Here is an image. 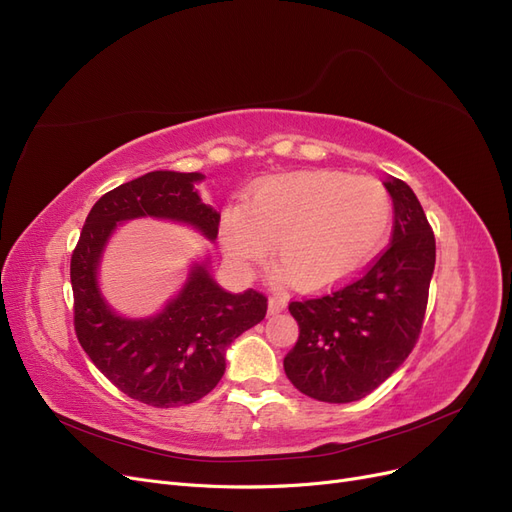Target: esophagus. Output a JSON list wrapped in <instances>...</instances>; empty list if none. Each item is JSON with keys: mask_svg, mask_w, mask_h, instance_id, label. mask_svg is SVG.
Instances as JSON below:
<instances>
[{"mask_svg": "<svg viewBox=\"0 0 512 512\" xmlns=\"http://www.w3.org/2000/svg\"><path fill=\"white\" fill-rule=\"evenodd\" d=\"M285 306H287V297L285 295H272L270 301H268V312L270 314H278V312L285 310Z\"/></svg>", "mask_w": 512, "mask_h": 512, "instance_id": "1", "label": "esophagus"}]
</instances>
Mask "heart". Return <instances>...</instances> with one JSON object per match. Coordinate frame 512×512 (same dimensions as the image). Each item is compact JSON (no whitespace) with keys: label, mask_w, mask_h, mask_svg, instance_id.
<instances>
[{"label":"heart","mask_w":512,"mask_h":512,"mask_svg":"<svg viewBox=\"0 0 512 512\" xmlns=\"http://www.w3.org/2000/svg\"><path fill=\"white\" fill-rule=\"evenodd\" d=\"M392 223L388 189L371 177L314 170L268 179L221 217L223 249L238 266L278 263L306 291L346 280L377 253Z\"/></svg>","instance_id":"1"}]
</instances>
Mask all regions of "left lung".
I'll return each instance as SVG.
<instances>
[{"instance_id": "left-lung-1", "label": "left lung", "mask_w": 512, "mask_h": 512, "mask_svg": "<svg viewBox=\"0 0 512 512\" xmlns=\"http://www.w3.org/2000/svg\"><path fill=\"white\" fill-rule=\"evenodd\" d=\"M384 185L394 204L390 244L346 285L289 304L299 339L285 356V373L316 401L363 399L405 363L422 333L434 232L405 181Z\"/></svg>"}]
</instances>
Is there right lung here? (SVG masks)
I'll return each instance as SVG.
<instances>
[{
  "mask_svg": "<svg viewBox=\"0 0 512 512\" xmlns=\"http://www.w3.org/2000/svg\"><path fill=\"white\" fill-rule=\"evenodd\" d=\"M200 179V173L156 170L111 189L92 206L71 255L73 327L80 346L113 386L151 407L200 401L223 377L225 348L268 312L266 295L255 289L227 293L204 266L192 270L183 291L154 318H120L99 295V257L118 221L164 217L217 238L221 217L200 200L194 189Z\"/></svg>",
  "mask_w": 512,
  "mask_h": 512,
  "instance_id": "add662e5",
  "label": "right lung"
}]
</instances>
